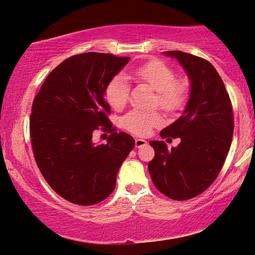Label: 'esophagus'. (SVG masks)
Masks as SVG:
<instances>
[{
	"label": "esophagus",
	"instance_id": "1",
	"mask_svg": "<svg viewBox=\"0 0 255 255\" xmlns=\"http://www.w3.org/2000/svg\"><path fill=\"white\" fill-rule=\"evenodd\" d=\"M147 144L146 140L144 139H140V138H136L135 139V146L138 148V147H142V146H145V145Z\"/></svg>",
	"mask_w": 255,
	"mask_h": 255
}]
</instances>
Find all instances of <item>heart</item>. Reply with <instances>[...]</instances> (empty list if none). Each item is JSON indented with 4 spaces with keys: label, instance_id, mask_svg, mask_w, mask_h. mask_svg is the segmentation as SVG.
<instances>
[{
    "label": "heart",
    "instance_id": "1",
    "mask_svg": "<svg viewBox=\"0 0 255 255\" xmlns=\"http://www.w3.org/2000/svg\"><path fill=\"white\" fill-rule=\"evenodd\" d=\"M137 82L144 83L156 91V103L168 112H176L187 102L188 84L184 79H176L175 71L162 61L153 60L143 64L131 72ZM129 86L126 76L118 74L108 83L104 96L110 106L119 110L128 100ZM163 118L157 112H143L132 110L123 118V126L128 131L138 136L149 134L153 127L160 126Z\"/></svg>",
    "mask_w": 255,
    "mask_h": 255
}]
</instances>
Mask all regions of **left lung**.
<instances>
[{"instance_id":"left-lung-1","label":"left lung","mask_w":255,"mask_h":255,"mask_svg":"<svg viewBox=\"0 0 255 255\" xmlns=\"http://www.w3.org/2000/svg\"><path fill=\"white\" fill-rule=\"evenodd\" d=\"M163 54L178 60L191 82L185 110L161 130L162 138H180L168 149L163 140H151L155 155L148 172L159 191L176 201L193 199L219 175L233 139V108L225 84L207 60L180 51Z\"/></svg>"}]
</instances>
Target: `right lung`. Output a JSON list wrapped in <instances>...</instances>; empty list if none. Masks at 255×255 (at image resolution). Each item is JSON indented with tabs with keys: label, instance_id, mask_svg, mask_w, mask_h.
<instances>
[{
	"label": "right lung",
	"instance_id": "1",
	"mask_svg": "<svg viewBox=\"0 0 255 255\" xmlns=\"http://www.w3.org/2000/svg\"><path fill=\"white\" fill-rule=\"evenodd\" d=\"M129 60L96 52L70 56L51 71L34 100L29 128L36 163L51 188L71 203L106 200L135 146L130 135L112 128L104 99L108 83ZM100 127L112 135L96 145L92 131Z\"/></svg>",
	"mask_w": 255,
	"mask_h": 255
}]
</instances>
